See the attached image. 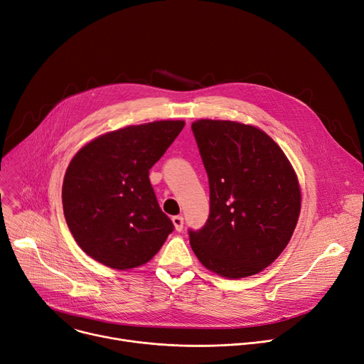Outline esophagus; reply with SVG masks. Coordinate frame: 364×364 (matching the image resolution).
Here are the masks:
<instances>
[{
  "label": "esophagus",
  "mask_w": 364,
  "mask_h": 364,
  "mask_svg": "<svg viewBox=\"0 0 364 364\" xmlns=\"http://www.w3.org/2000/svg\"><path fill=\"white\" fill-rule=\"evenodd\" d=\"M172 223H174V225H176V230H177V232H181V230H183V225H184V218H183L181 215H176V217H172Z\"/></svg>",
  "instance_id": "1"
}]
</instances>
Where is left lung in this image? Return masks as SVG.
<instances>
[{
    "instance_id": "8db88e82",
    "label": "left lung",
    "mask_w": 364,
    "mask_h": 364,
    "mask_svg": "<svg viewBox=\"0 0 364 364\" xmlns=\"http://www.w3.org/2000/svg\"><path fill=\"white\" fill-rule=\"evenodd\" d=\"M209 181V217L188 230L199 261L240 279L269 267L296 227L301 192L295 172L272 137L233 121L192 124Z\"/></svg>"
}]
</instances>
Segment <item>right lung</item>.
Masks as SVG:
<instances>
[{
  "mask_svg": "<svg viewBox=\"0 0 364 364\" xmlns=\"http://www.w3.org/2000/svg\"><path fill=\"white\" fill-rule=\"evenodd\" d=\"M184 121H156L112 131L70 161L62 188L63 213L81 250L110 269L139 267L161 250L174 224L149 180Z\"/></svg>",
  "mask_w": 364,
  "mask_h": 364,
  "instance_id": "right-lung-1",
  "label": "right lung"
}]
</instances>
